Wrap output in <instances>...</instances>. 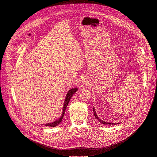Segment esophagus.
Here are the masks:
<instances>
[{"instance_id": "1", "label": "esophagus", "mask_w": 157, "mask_h": 157, "mask_svg": "<svg viewBox=\"0 0 157 157\" xmlns=\"http://www.w3.org/2000/svg\"><path fill=\"white\" fill-rule=\"evenodd\" d=\"M86 85H87V83H86V81L83 80V81L82 82V87H85Z\"/></svg>"}]
</instances>
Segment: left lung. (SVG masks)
Masks as SVG:
<instances>
[{"instance_id":"obj_1","label":"left lung","mask_w":157,"mask_h":157,"mask_svg":"<svg viewBox=\"0 0 157 157\" xmlns=\"http://www.w3.org/2000/svg\"><path fill=\"white\" fill-rule=\"evenodd\" d=\"M93 113H94V116H95V117L98 120V121H99L100 123H101V124H111H111H119V123L108 122H105V121H104L100 119L98 117V116H97V113H96V111H95V108H94V107L93 108Z\"/></svg>"}]
</instances>
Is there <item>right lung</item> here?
<instances>
[{
    "instance_id": "1",
    "label": "right lung",
    "mask_w": 157,
    "mask_h": 157,
    "mask_svg": "<svg viewBox=\"0 0 157 157\" xmlns=\"http://www.w3.org/2000/svg\"><path fill=\"white\" fill-rule=\"evenodd\" d=\"M78 88H74L72 89H71L70 90H69V91L67 92V95H66V98H65V101H64V106H63V109H62V116H60V117H59V119H57V120H56L55 121L52 122H51V123H48V124H45L44 126H49V127H56L57 126L58 124H59L60 123V122L62 121V119H63V116L65 114V112H66V108L72 97V95H74V94L77 91Z\"/></svg>"
}]
</instances>
